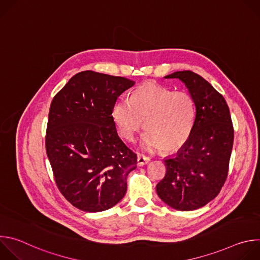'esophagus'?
Wrapping results in <instances>:
<instances>
[{
	"instance_id": "esophagus-1",
	"label": "esophagus",
	"mask_w": 260,
	"mask_h": 260,
	"mask_svg": "<svg viewBox=\"0 0 260 260\" xmlns=\"http://www.w3.org/2000/svg\"><path fill=\"white\" fill-rule=\"evenodd\" d=\"M149 161H150V158H149V157H147V156H145V155H143V154H138L137 165H138L139 167H142V166L148 164Z\"/></svg>"
}]
</instances>
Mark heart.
I'll return each instance as SVG.
<instances>
[{
    "label": "heart",
    "instance_id": "heart-1",
    "mask_svg": "<svg viewBox=\"0 0 260 260\" xmlns=\"http://www.w3.org/2000/svg\"><path fill=\"white\" fill-rule=\"evenodd\" d=\"M119 134L134 141L144 126L148 129L142 141L146 150L161 147L165 152H174L187 142L196 118V104L186 91L145 83L133 93L132 100L121 99L112 111Z\"/></svg>",
    "mask_w": 260,
    "mask_h": 260
}]
</instances>
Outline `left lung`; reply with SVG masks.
<instances>
[{
    "label": "left lung",
    "instance_id": "left-lung-1",
    "mask_svg": "<svg viewBox=\"0 0 260 260\" xmlns=\"http://www.w3.org/2000/svg\"><path fill=\"white\" fill-rule=\"evenodd\" d=\"M165 78L185 83L196 104V118L187 142L175 156L165 159L167 172L156 192L170 207L192 211L214 200L226 181L233 121L224 98L197 73L179 71Z\"/></svg>",
    "mask_w": 260,
    "mask_h": 260
}]
</instances>
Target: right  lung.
<instances>
[{
    "instance_id": "add662e5",
    "label": "right lung",
    "mask_w": 260,
    "mask_h": 260,
    "mask_svg": "<svg viewBox=\"0 0 260 260\" xmlns=\"http://www.w3.org/2000/svg\"><path fill=\"white\" fill-rule=\"evenodd\" d=\"M135 84L124 77L83 71L54 95L48 115L46 153L64 199L85 212L119 203L137 154L118 136L112 117L118 96Z\"/></svg>"
}]
</instances>
